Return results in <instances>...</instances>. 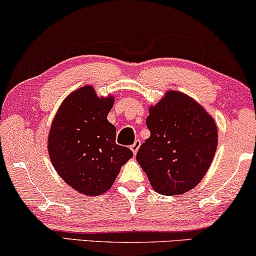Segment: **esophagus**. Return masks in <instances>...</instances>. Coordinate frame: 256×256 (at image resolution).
<instances>
[{"mask_svg": "<svg viewBox=\"0 0 256 256\" xmlns=\"http://www.w3.org/2000/svg\"><path fill=\"white\" fill-rule=\"evenodd\" d=\"M140 146H141V141H140V140H136V141L130 146V149H132V154H134V155L136 152H138Z\"/></svg>", "mask_w": 256, "mask_h": 256, "instance_id": "1", "label": "esophagus"}]
</instances>
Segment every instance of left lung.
I'll return each mask as SVG.
<instances>
[{
    "label": "left lung",
    "mask_w": 256,
    "mask_h": 256,
    "mask_svg": "<svg viewBox=\"0 0 256 256\" xmlns=\"http://www.w3.org/2000/svg\"><path fill=\"white\" fill-rule=\"evenodd\" d=\"M150 138L136 160L160 194L177 196L194 188L211 166L218 129L211 115L186 94L170 90L149 108Z\"/></svg>",
    "instance_id": "obj_1"
}]
</instances>
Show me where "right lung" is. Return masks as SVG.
<instances>
[{"label": "right lung", "instance_id": "right-lung-1", "mask_svg": "<svg viewBox=\"0 0 256 256\" xmlns=\"http://www.w3.org/2000/svg\"><path fill=\"white\" fill-rule=\"evenodd\" d=\"M113 96L99 98L92 86L72 92L59 107L48 138L56 171L80 194L99 196L113 185L132 150L116 144V128L107 120Z\"/></svg>", "mask_w": 256, "mask_h": 256}]
</instances>
